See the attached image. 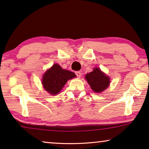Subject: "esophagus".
I'll list each match as a JSON object with an SVG mask.
<instances>
[{"label": "esophagus", "mask_w": 149, "mask_h": 149, "mask_svg": "<svg viewBox=\"0 0 149 149\" xmlns=\"http://www.w3.org/2000/svg\"><path fill=\"white\" fill-rule=\"evenodd\" d=\"M81 72H75V75H76L78 77H81Z\"/></svg>", "instance_id": "esophagus-1"}]
</instances>
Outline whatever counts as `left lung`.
I'll list each match as a JSON object with an SVG mask.
<instances>
[{"label":"left lung","instance_id":"1","mask_svg":"<svg viewBox=\"0 0 149 149\" xmlns=\"http://www.w3.org/2000/svg\"><path fill=\"white\" fill-rule=\"evenodd\" d=\"M86 79L93 91L96 93L104 91L110 83L109 77L101 72L100 68H95L93 72L86 74Z\"/></svg>","mask_w":149,"mask_h":149}]
</instances>
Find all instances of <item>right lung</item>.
<instances>
[{"label":"right lung","instance_id":"obj_1","mask_svg":"<svg viewBox=\"0 0 149 149\" xmlns=\"http://www.w3.org/2000/svg\"><path fill=\"white\" fill-rule=\"evenodd\" d=\"M74 72L63 70L57 63L54 64L50 69L47 70L42 78V85L52 95H56L60 92L68 79L75 77Z\"/></svg>","mask_w":149,"mask_h":149}]
</instances>
